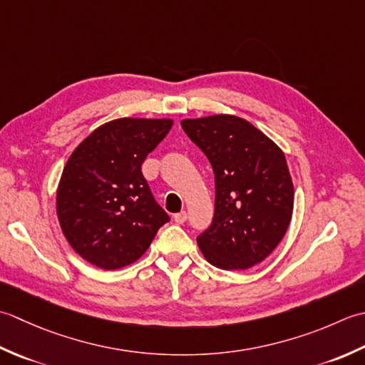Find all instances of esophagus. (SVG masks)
I'll return each instance as SVG.
<instances>
[{
  "label": "esophagus",
  "mask_w": 365,
  "mask_h": 365,
  "mask_svg": "<svg viewBox=\"0 0 365 365\" xmlns=\"http://www.w3.org/2000/svg\"><path fill=\"white\" fill-rule=\"evenodd\" d=\"M173 220L176 222V224H180V225H182L185 220H187V212L185 211H181V212H178V214H175L173 215Z\"/></svg>",
  "instance_id": "obj_1"
}]
</instances>
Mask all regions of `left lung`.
<instances>
[{"label": "left lung", "instance_id": "8db88e82", "mask_svg": "<svg viewBox=\"0 0 365 365\" xmlns=\"http://www.w3.org/2000/svg\"><path fill=\"white\" fill-rule=\"evenodd\" d=\"M181 125L215 176L212 224L197 237L203 257L227 271L263 262L285 236L293 214L285 154L240 116L212 115Z\"/></svg>", "mask_w": 365, "mask_h": 365}]
</instances>
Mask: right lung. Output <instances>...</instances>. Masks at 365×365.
Here are the masks:
<instances>
[{
    "mask_svg": "<svg viewBox=\"0 0 365 365\" xmlns=\"http://www.w3.org/2000/svg\"><path fill=\"white\" fill-rule=\"evenodd\" d=\"M172 125V120L120 118L89 133L71 154L58 184L56 214L71 247L88 263L110 271L137 262L170 220L141 163Z\"/></svg>",
    "mask_w": 365,
    "mask_h": 365,
    "instance_id": "right-lung-1",
    "label": "right lung"
}]
</instances>
